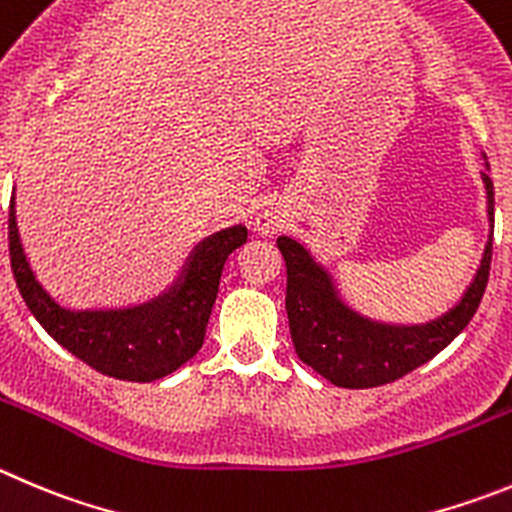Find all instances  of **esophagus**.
I'll use <instances>...</instances> for the list:
<instances>
[{"mask_svg":"<svg viewBox=\"0 0 512 512\" xmlns=\"http://www.w3.org/2000/svg\"><path fill=\"white\" fill-rule=\"evenodd\" d=\"M257 227H260V232H275V229H278V222H275L272 214H262V217L257 219Z\"/></svg>","mask_w":512,"mask_h":512,"instance_id":"obj_1","label":"esophagus"}]
</instances>
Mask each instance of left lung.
Here are the masks:
<instances>
[{"mask_svg":"<svg viewBox=\"0 0 512 512\" xmlns=\"http://www.w3.org/2000/svg\"><path fill=\"white\" fill-rule=\"evenodd\" d=\"M482 179L487 189L490 222H495L493 179L487 174H482ZM278 247L288 270L285 310H288L295 351L303 364L343 389L389 384L407 376L417 366L427 364L444 346H450L462 328L472 321L485 295L490 260H493V240H490L480 270L460 305L427 326L394 328L364 321L341 305L326 272L310 260L298 242L280 237Z\"/></svg>","mask_w":512,"mask_h":512,"instance_id":"obj_1","label":"left lung"}]
</instances>
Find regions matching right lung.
Segmentation results:
<instances>
[{"label": "right lung", "mask_w": 512, "mask_h": 512, "mask_svg": "<svg viewBox=\"0 0 512 512\" xmlns=\"http://www.w3.org/2000/svg\"><path fill=\"white\" fill-rule=\"evenodd\" d=\"M247 242L245 227L217 232L191 257L184 283L146 308L123 313H70L37 285L9 202V262L14 280L40 326L98 374L123 381H156L186 364L202 348L219 278L229 252Z\"/></svg>", "instance_id": "right-lung-1"}]
</instances>
